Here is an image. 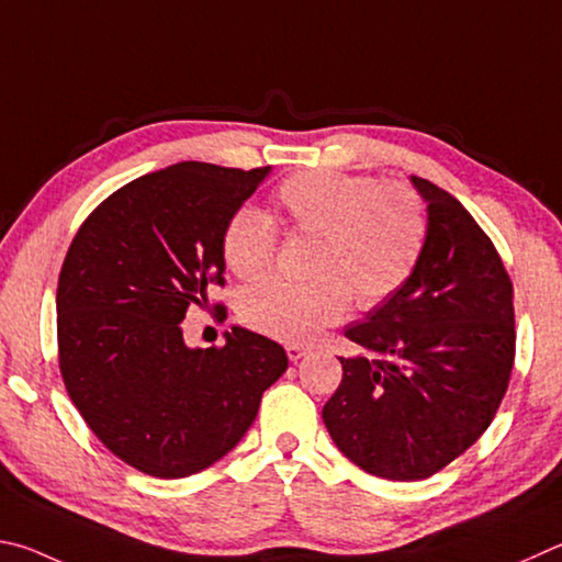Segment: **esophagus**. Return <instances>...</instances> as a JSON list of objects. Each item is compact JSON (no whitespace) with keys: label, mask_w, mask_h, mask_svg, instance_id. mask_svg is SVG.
<instances>
[{"label":"esophagus","mask_w":562,"mask_h":562,"mask_svg":"<svg viewBox=\"0 0 562 562\" xmlns=\"http://www.w3.org/2000/svg\"><path fill=\"white\" fill-rule=\"evenodd\" d=\"M306 352H308V348L299 346V342H289V346H286V356H289L291 362H299L301 358H306Z\"/></svg>","instance_id":"34e87169"}]
</instances>
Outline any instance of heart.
Returning a JSON list of instances; mask_svg holds the SVG:
<instances>
[{
    "instance_id": "heart-1",
    "label": "heart",
    "mask_w": 562,
    "mask_h": 562,
    "mask_svg": "<svg viewBox=\"0 0 562 562\" xmlns=\"http://www.w3.org/2000/svg\"><path fill=\"white\" fill-rule=\"evenodd\" d=\"M273 216L291 236H313L306 281L269 279L246 289L239 313L266 336L308 342L350 308L372 311L405 289L429 239L415 187L336 170H303L279 182ZM279 254L269 214L244 204L224 224L222 256L239 279H259Z\"/></svg>"
}]
</instances>
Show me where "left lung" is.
<instances>
[{
  "instance_id": "left-lung-1",
  "label": "left lung",
  "mask_w": 562,
  "mask_h": 562,
  "mask_svg": "<svg viewBox=\"0 0 562 562\" xmlns=\"http://www.w3.org/2000/svg\"><path fill=\"white\" fill-rule=\"evenodd\" d=\"M427 200L429 239L397 296L346 338L342 380L323 407L336 447L372 476L417 481L484 435L516 358L514 283L494 241L457 196L412 177Z\"/></svg>"
}]
</instances>
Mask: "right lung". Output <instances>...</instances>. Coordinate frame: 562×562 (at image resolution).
<instances>
[{
    "instance_id": "obj_1",
    "label": "right lung",
    "mask_w": 562,
    "mask_h": 562,
    "mask_svg": "<svg viewBox=\"0 0 562 562\" xmlns=\"http://www.w3.org/2000/svg\"><path fill=\"white\" fill-rule=\"evenodd\" d=\"M266 175L210 162L143 175L105 196L68 246L58 370L93 435L147 476L220 461L289 368L286 350L259 333L232 328L222 348L192 350L180 328L210 283L224 286V224Z\"/></svg>"
}]
</instances>
